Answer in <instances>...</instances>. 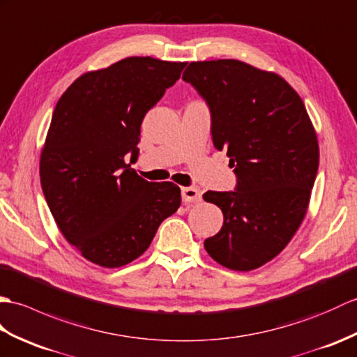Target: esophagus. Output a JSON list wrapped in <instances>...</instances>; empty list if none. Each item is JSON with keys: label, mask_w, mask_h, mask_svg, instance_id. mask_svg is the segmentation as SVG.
I'll use <instances>...</instances> for the list:
<instances>
[{"label": "esophagus", "mask_w": 357, "mask_h": 357, "mask_svg": "<svg viewBox=\"0 0 357 357\" xmlns=\"http://www.w3.org/2000/svg\"><path fill=\"white\" fill-rule=\"evenodd\" d=\"M202 199V192L197 188L188 186V188H181V200L185 203H192V202H199Z\"/></svg>", "instance_id": "esophagus-1"}]
</instances>
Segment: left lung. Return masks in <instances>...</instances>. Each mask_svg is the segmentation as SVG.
Masks as SVG:
<instances>
[{"mask_svg":"<svg viewBox=\"0 0 357 357\" xmlns=\"http://www.w3.org/2000/svg\"><path fill=\"white\" fill-rule=\"evenodd\" d=\"M181 79L208 105L213 145L236 177L234 191L203 194L225 217L204 249L227 268L253 271L278 255L304 220L319 166L310 117L282 77L241 61L191 62Z\"/></svg>","mask_w":357,"mask_h":357,"instance_id":"left-lung-1","label":"left lung"}]
</instances>
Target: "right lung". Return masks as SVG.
Returning a JSON list of instances; mask_svg holds the SVG:
<instances>
[{
    "label": "right lung",
    "instance_id": "1",
    "mask_svg": "<svg viewBox=\"0 0 357 357\" xmlns=\"http://www.w3.org/2000/svg\"><path fill=\"white\" fill-rule=\"evenodd\" d=\"M185 66L126 58L77 77L58 100L39 163L41 186L62 235L94 264L121 267L139 258L178 209V186L146 181L131 163L142 121Z\"/></svg>",
    "mask_w": 357,
    "mask_h": 357
}]
</instances>
